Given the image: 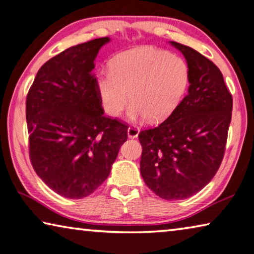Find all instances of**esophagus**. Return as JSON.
Returning a JSON list of instances; mask_svg holds the SVG:
<instances>
[{
  "label": "esophagus",
  "mask_w": 254,
  "mask_h": 254,
  "mask_svg": "<svg viewBox=\"0 0 254 254\" xmlns=\"http://www.w3.org/2000/svg\"><path fill=\"white\" fill-rule=\"evenodd\" d=\"M127 134L129 138H136L137 136L139 134V128L135 126V125H131V126L128 127V130H127Z\"/></svg>",
  "instance_id": "obj_1"
}]
</instances>
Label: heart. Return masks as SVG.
<instances>
[{
	"label": "heart",
	"instance_id": "obj_1",
	"mask_svg": "<svg viewBox=\"0 0 254 254\" xmlns=\"http://www.w3.org/2000/svg\"><path fill=\"white\" fill-rule=\"evenodd\" d=\"M189 66L184 58L164 49L143 46L115 57L110 72L97 78L103 109L111 117L123 114L130 101L132 119L163 122L177 109L189 86Z\"/></svg>",
	"mask_w": 254,
	"mask_h": 254
}]
</instances>
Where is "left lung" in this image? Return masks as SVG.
Instances as JSON below:
<instances>
[{"mask_svg": "<svg viewBox=\"0 0 254 254\" xmlns=\"http://www.w3.org/2000/svg\"><path fill=\"white\" fill-rule=\"evenodd\" d=\"M186 57L188 93L163 123L142 130L140 174L165 200L189 198L208 185L223 161L233 98L219 68L188 46L170 41Z\"/></svg>", "mask_w": 254, "mask_h": 254, "instance_id": "8db88e82", "label": "left lung"}]
</instances>
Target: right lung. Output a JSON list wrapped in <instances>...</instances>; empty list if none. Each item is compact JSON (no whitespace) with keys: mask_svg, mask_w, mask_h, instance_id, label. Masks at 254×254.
I'll return each instance as SVG.
<instances>
[{"mask_svg":"<svg viewBox=\"0 0 254 254\" xmlns=\"http://www.w3.org/2000/svg\"><path fill=\"white\" fill-rule=\"evenodd\" d=\"M108 37L67 48L39 68L26 100L29 156L61 196L81 199L108 178L128 125L105 116L92 74Z\"/></svg>","mask_w":254,"mask_h":254,"instance_id":"1","label":"right lung"}]
</instances>
